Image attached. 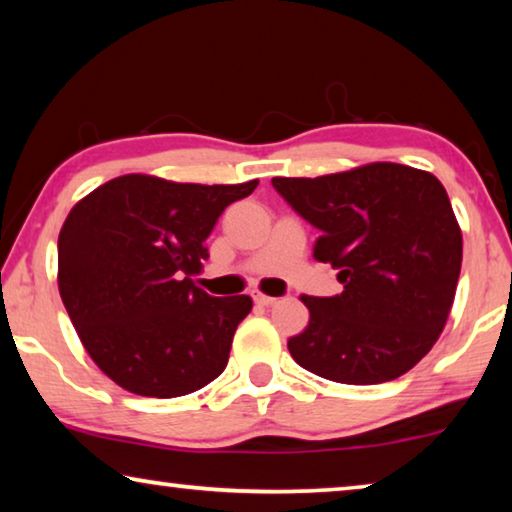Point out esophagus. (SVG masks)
Here are the masks:
<instances>
[{
    "label": "esophagus",
    "mask_w": 512,
    "mask_h": 512,
    "mask_svg": "<svg viewBox=\"0 0 512 512\" xmlns=\"http://www.w3.org/2000/svg\"><path fill=\"white\" fill-rule=\"evenodd\" d=\"M253 299H255V303L257 305H262V308H269V305H273L276 303V299H273V296H266V294H253Z\"/></svg>",
    "instance_id": "esophagus-1"
}]
</instances>
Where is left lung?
Wrapping results in <instances>:
<instances>
[{
  "label": "left lung",
  "instance_id": "left-lung-1",
  "mask_svg": "<svg viewBox=\"0 0 512 512\" xmlns=\"http://www.w3.org/2000/svg\"><path fill=\"white\" fill-rule=\"evenodd\" d=\"M271 183L322 234L312 255L338 269L345 287L303 296L310 322L287 342L294 361L354 386L409 372L444 331L460 278L462 232L441 181L416 167L370 163Z\"/></svg>",
  "mask_w": 512,
  "mask_h": 512
}]
</instances>
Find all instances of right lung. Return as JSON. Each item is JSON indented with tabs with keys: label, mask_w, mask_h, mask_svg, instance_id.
I'll use <instances>...</instances> for the list:
<instances>
[{
	"label": "right lung",
	"mask_w": 512,
	"mask_h": 512,
	"mask_svg": "<svg viewBox=\"0 0 512 512\" xmlns=\"http://www.w3.org/2000/svg\"><path fill=\"white\" fill-rule=\"evenodd\" d=\"M257 188L117 177L68 213L59 294L87 354L114 384L147 398L200 391L225 370L250 296H209L190 280L232 202Z\"/></svg>",
	"instance_id": "obj_1"
}]
</instances>
